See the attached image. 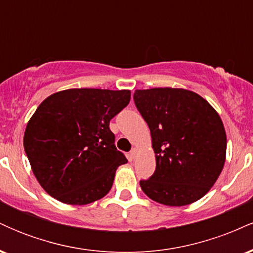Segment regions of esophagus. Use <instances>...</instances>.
Segmentation results:
<instances>
[{
	"mask_svg": "<svg viewBox=\"0 0 253 253\" xmlns=\"http://www.w3.org/2000/svg\"><path fill=\"white\" fill-rule=\"evenodd\" d=\"M136 155H138V149H132V151H130L129 152V158L130 159H135V157H136Z\"/></svg>",
	"mask_w": 253,
	"mask_h": 253,
	"instance_id": "obj_1",
	"label": "esophagus"
}]
</instances>
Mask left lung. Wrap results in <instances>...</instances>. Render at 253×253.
I'll return each mask as SVG.
<instances>
[{"label": "left lung", "instance_id": "1", "mask_svg": "<svg viewBox=\"0 0 253 253\" xmlns=\"http://www.w3.org/2000/svg\"><path fill=\"white\" fill-rule=\"evenodd\" d=\"M134 103L149 125L156 170L140 181L153 201L181 207L210 191L223 169L227 139L216 110L190 90H135Z\"/></svg>", "mask_w": 253, "mask_h": 253}]
</instances>
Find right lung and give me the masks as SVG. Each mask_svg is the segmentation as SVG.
Segmentation results:
<instances>
[{
    "label": "right lung",
    "mask_w": 253,
    "mask_h": 253,
    "mask_svg": "<svg viewBox=\"0 0 253 253\" xmlns=\"http://www.w3.org/2000/svg\"><path fill=\"white\" fill-rule=\"evenodd\" d=\"M130 100L129 90L68 89L52 94L32 115L24 135L34 176L52 197L88 205L109 193L119 165L109 121Z\"/></svg>",
    "instance_id": "right-lung-1"
}]
</instances>
